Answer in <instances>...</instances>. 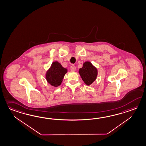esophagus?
<instances>
[{"mask_svg": "<svg viewBox=\"0 0 146 146\" xmlns=\"http://www.w3.org/2000/svg\"><path fill=\"white\" fill-rule=\"evenodd\" d=\"M71 70L72 71H75L76 70V67L74 65H72L71 66Z\"/></svg>", "mask_w": 146, "mask_h": 146, "instance_id": "34e87169", "label": "esophagus"}]
</instances>
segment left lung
Listing matches in <instances>:
<instances>
[{
	"instance_id": "1",
	"label": "left lung",
	"mask_w": 146,
	"mask_h": 146,
	"mask_svg": "<svg viewBox=\"0 0 146 146\" xmlns=\"http://www.w3.org/2000/svg\"><path fill=\"white\" fill-rule=\"evenodd\" d=\"M78 72L82 79L88 86L92 84L97 78V68L90 62H84L83 67L80 68Z\"/></svg>"
}]
</instances>
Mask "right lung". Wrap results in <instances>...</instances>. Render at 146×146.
<instances>
[{
    "label": "right lung",
    "instance_id": "1",
    "mask_svg": "<svg viewBox=\"0 0 146 146\" xmlns=\"http://www.w3.org/2000/svg\"><path fill=\"white\" fill-rule=\"evenodd\" d=\"M67 72L68 70L63 68L58 62H54L46 73V80L51 85L58 87L61 84L63 78Z\"/></svg>",
    "mask_w": 146,
    "mask_h": 146
}]
</instances>
